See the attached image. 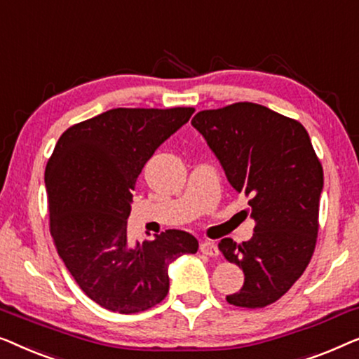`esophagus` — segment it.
<instances>
[{"mask_svg":"<svg viewBox=\"0 0 359 359\" xmlns=\"http://www.w3.org/2000/svg\"><path fill=\"white\" fill-rule=\"evenodd\" d=\"M200 250L203 252L205 255H210V257H216V255L219 254V250H218V245H216L213 241H205V242H201V245H200Z\"/></svg>","mask_w":359,"mask_h":359,"instance_id":"34e87169","label":"esophagus"}]
</instances>
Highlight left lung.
<instances>
[{"label": "left lung", "instance_id": "8db88e82", "mask_svg": "<svg viewBox=\"0 0 359 359\" xmlns=\"http://www.w3.org/2000/svg\"><path fill=\"white\" fill-rule=\"evenodd\" d=\"M191 125L223 165L229 184L249 196L255 221L250 241L218 244L244 271V286L226 296L239 307L278 301L304 273L319 232L324 170L306 128L264 105L237 102L201 110Z\"/></svg>", "mask_w": 359, "mask_h": 359}]
</instances>
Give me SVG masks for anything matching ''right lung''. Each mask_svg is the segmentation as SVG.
<instances>
[{"mask_svg":"<svg viewBox=\"0 0 359 359\" xmlns=\"http://www.w3.org/2000/svg\"><path fill=\"white\" fill-rule=\"evenodd\" d=\"M194 112L107 110L69 127L48 159L50 234L74 281L104 309L136 314L159 304L169 292V264L198 250V241L179 229L143 244L127 239L141 169Z\"/></svg>","mask_w":359,"mask_h":359,"instance_id":"right-lung-1","label":"right lung"}]
</instances>
